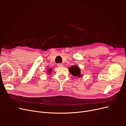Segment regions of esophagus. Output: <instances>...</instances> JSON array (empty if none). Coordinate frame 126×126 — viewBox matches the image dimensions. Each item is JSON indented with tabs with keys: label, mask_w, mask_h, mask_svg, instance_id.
Masks as SVG:
<instances>
[{
	"label": "esophagus",
	"mask_w": 126,
	"mask_h": 126,
	"mask_svg": "<svg viewBox=\"0 0 126 126\" xmlns=\"http://www.w3.org/2000/svg\"><path fill=\"white\" fill-rule=\"evenodd\" d=\"M63 63H58V64H57V66L59 67H63Z\"/></svg>",
	"instance_id": "esophagus-1"
}]
</instances>
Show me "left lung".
I'll return each mask as SVG.
<instances>
[{
	"mask_svg": "<svg viewBox=\"0 0 126 126\" xmlns=\"http://www.w3.org/2000/svg\"><path fill=\"white\" fill-rule=\"evenodd\" d=\"M69 70L70 73L73 75L75 77H82L81 74V71L80 69L78 66L74 65L72 66L69 68Z\"/></svg>",
	"mask_w": 126,
	"mask_h": 126,
	"instance_id": "obj_1",
	"label": "left lung"
}]
</instances>
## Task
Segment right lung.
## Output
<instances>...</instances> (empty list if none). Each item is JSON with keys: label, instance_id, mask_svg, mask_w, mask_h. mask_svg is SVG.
<instances>
[{"label": "right lung", "instance_id": "add662e5", "mask_svg": "<svg viewBox=\"0 0 126 126\" xmlns=\"http://www.w3.org/2000/svg\"><path fill=\"white\" fill-rule=\"evenodd\" d=\"M51 71H52V69H51V68H50V69H49L47 70V74H50L51 72Z\"/></svg>", "mask_w": 126, "mask_h": 126}]
</instances>
